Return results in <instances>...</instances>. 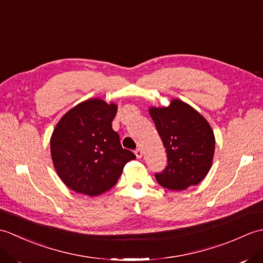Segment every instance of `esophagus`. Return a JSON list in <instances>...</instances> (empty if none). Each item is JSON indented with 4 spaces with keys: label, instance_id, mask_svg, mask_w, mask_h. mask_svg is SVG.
Here are the masks:
<instances>
[{
    "label": "esophagus",
    "instance_id": "1",
    "mask_svg": "<svg viewBox=\"0 0 263 263\" xmlns=\"http://www.w3.org/2000/svg\"><path fill=\"white\" fill-rule=\"evenodd\" d=\"M135 154H136V156H137V158H138V159H140V158L142 157V150H141L140 148H138V149H136V152H135Z\"/></svg>",
    "mask_w": 263,
    "mask_h": 263
}]
</instances>
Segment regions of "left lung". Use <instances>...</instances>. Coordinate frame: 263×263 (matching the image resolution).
<instances>
[{
  "instance_id": "left-lung-1",
  "label": "left lung",
  "mask_w": 263,
  "mask_h": 263,
  "mask_svg": "<svg viewBox=\"0 0 263 263\" xmlns=\"http://www.w3.org/2000/svg\"><path fill=\"white\" fill-rule=\"evenodd\" d=\"M167 153L168 165L155 174L161 186L185 190L208 174L215 155V135L204 117L192 106L174 98L168 106L149 108Z\"/></svg>"
}]
</instances>
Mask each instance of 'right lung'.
Returning a JSON list of instances; mask_svg holds the SVG:
<instances>
[{
	"mask_svg": "<svg viewBox=\"0 0 263 263\" xmlns=\"http://www.w3.org/2000/svg\"><path fill=\"white\" fill-rule=\"evenodd\" d=\"M117 105L100 98L81 102L61 117L52 133L51 157L66 186L96 197L113 187L136 155L123 149L111 127Z\"/></svg>",
	"mask_w": 263,
	"mask_h": 263,
	"instance_id": "1",
	"label": "right lung"
}]
</instances>
